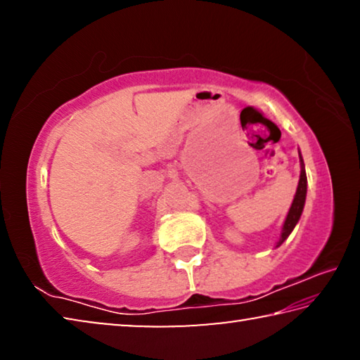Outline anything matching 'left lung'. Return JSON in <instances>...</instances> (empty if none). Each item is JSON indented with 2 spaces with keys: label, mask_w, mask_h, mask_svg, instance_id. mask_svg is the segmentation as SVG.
<instances>
[{
  "label": "left lung",
  "mask_w": 360,
  "mask_h": 360,
  "mask_svg": "<svg viewBox=\"0 0 360 360\" xmlns=\"http://www.w3.org/2000/svg\"><path fill=\"white\" fill-rule=\"evenodd\" d=\"M300 163H302V172H300V181H298V187L294 197V202L290 205V210L288 212V217H285L283 230H281V236H279V241L276 246H281L284 240H288V236L292 233V230L300 219L302 212H303V206H304V200H307V173H304V165H303V158L300 155Z\"/></svg>",
  "instance_id": "obj_1"
}]
</instances>
